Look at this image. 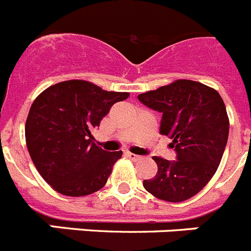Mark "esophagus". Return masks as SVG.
I'll return each instance as SVG.
<instances>
[{
  "instance_id": "esophagus-1",
  "label": "esophagus",
  "mask_w": 251,
  "mask_h": 251,
  "mask_svg": "<svg viewBox=\"0 0 251 251\" xmlns=\"http://www.w3.org/2000/svg\"><path fill=\"white\" fill-rule=\"evenodd\" d=\"M127 156H128V158L132 159V161H134V162L139 161V159L142 158L141 156H138V154H134V153H132V152H127Z\"/></svg>"
}]
</instances>
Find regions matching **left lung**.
<instances>
[{
    "label": "left lung",
    "instance_id": "1",
    "mask_svg": "<svg viewBox=\"0 0 251 251\" xmlns=\"http://www.w3.org/2000/svg\"><path fill=\"white\" fill-rule=\"evenodd\" d=\"M141 103L162 113L159 133L172 139L177 159L153 157L158 166L143 186L168 202L188 200L216 172L229 137V117L220 94L202 83L179 79L138 95Z\"/></svg>",
    "mask_w": 251,
    "mask_h": 251
}]
</instances>
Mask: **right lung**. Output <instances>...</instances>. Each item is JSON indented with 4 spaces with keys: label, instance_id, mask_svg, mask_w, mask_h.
<instances>
[{
    "label": "right lung",
    "instance_id": "1",
    "mask_svg": "<svg viewBox=\"0 0 251 251\" xmlns=\"http://www.w3.org/2000/svg\"><path fill=\"white\" fill-rule=\"evenodd\" d=\"M129 93L106 92L86 80L49 86L34 100L25 124L26 146L35 167L55 191L80 197L108 181L122 151L108 152L93 142L92 130Z\"/></svg>",
    "mask_w": 251,
    "mask_h": 251
}]
</instances>
